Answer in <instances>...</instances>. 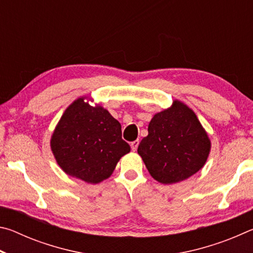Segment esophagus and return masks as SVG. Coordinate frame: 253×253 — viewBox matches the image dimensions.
<instances>
[{
	"mask_svg": "<svg viewBox=\"0 0 253 253\" xmlns=\"http://www.w3.org/2000/svg\"><path fill=\"white\" fill-rule=\"evenodd\" d=\"M138 144H139V140L137 139V140H134V142H131L130 143V147H131V151H136L137 149V147H138Z\"/></svg>",
	"mask_w": 253,
	"mask_h": 253,
	"instance_id": "1",
	"label": "esophagus"
}]
</instances>
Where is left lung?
Masks as SVG:
<instances>
[{
	"label": "left lung",
	"instance_id": "left-lung-1",
	"mask_svg": "<svg viewBox=\"0 0 253 253\" xmlns=\"http://www.w3.org/2000/svg\"><path fill=\"white\" fill-rule=\"evenodd\" d=\"M211 143L193 110L183 102L156 114L137 152L149 174L163 184L184 181L203 168Z\"/></svg>",
	"mask_w": 253,
	"mask_h": 253
}]
</instances>
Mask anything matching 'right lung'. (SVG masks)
Returning <instances> with one entry per match:
<instances>
[{
  "label": "right lung",
  "instance_id": "obj_1",
  "mask_svg": "<svg viewBox=\"0 0 253 253\" xmlns=\"http://www.w3.org/2000/svg\"><path fill=\"white\" fill-rule=\"evenodd\" d=\"M51 149L68 175L96 184L113 174L130 146L122 138L121 124L108 111L79 98L68 107L55 127Z\"/></svg>",
  "mask_w": 253,
  "mask_h": 253
}]
</instances>
